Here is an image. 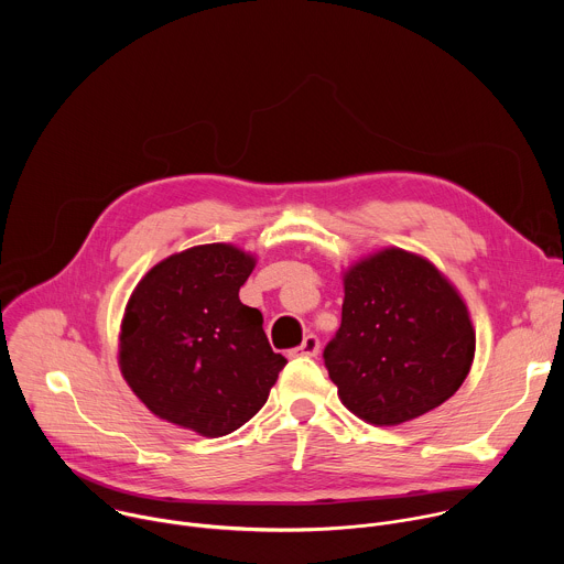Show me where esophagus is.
<instances>
[{
    "mask_svg": "<svg viewBox=\"0 0 564 564\" xmlns=\"http://www.w3.org/2000/svg\"><path fill=\"white\" fill-rule=\"evenodd\" d=\"M318 339L316 335H307L299 348L292 350V357H314L318 352Z\"/></svg>",
    "mask_w": 564,
    "mask_h": 564,
    "instance_id": "1",
    "label": "esophagus"
}]
</instances>
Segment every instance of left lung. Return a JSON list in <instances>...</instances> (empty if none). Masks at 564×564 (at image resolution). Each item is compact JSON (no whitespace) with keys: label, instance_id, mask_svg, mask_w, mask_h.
Listing matches in <instances>:
<instances>
[{"label":"left lung","instance_id":"1","mask_svg":"<svg viewBox=\"0 0 564 564\" xmlns=\"http://www.w3.org/2000/svg\"><path fill=\"white\" fill-rule=\"evenodd\" d=\"M473 357L468 307L429 259L383 248L344 272L341 328L324 359L359 420L397 426L431 413L459 390Z\"/></svg>","mask_w":564,"mask_h":564}]
</instances>
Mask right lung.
Wrapping results in <instances>:
<instances>
[{
	"label": "right lung",
	"instance_id": "1",
	"mask_svg": "<svg viewBox=\"0 0 564 564\" xmlns=\"http://www.w3.org/2000/svg\"><path fill=\"white\" fill-rule=\"evenodd\" d=\"M254 265L236 246H196L153 265L131 292L118 364L155 417L223 437L263 409L288 359L270 348L261 312L238 299Z\"/></svg>",
	"mask_w": 564,
	"mask_h": 564
}]
</instances>
